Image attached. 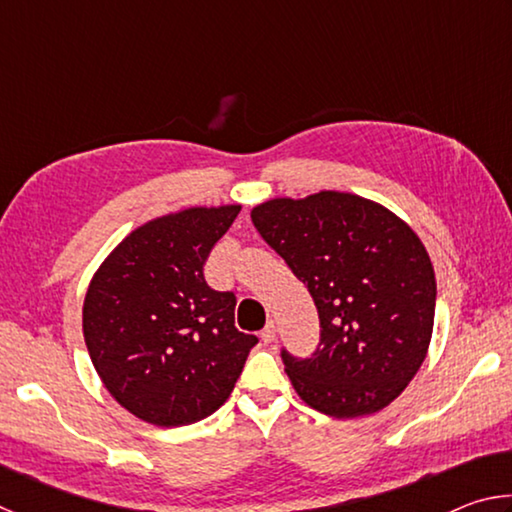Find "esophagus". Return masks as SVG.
Segmentation results:
<instances>
[{
  "mask_svg": "<svg viewBox=\"0 0 512 512\" xmlns=\"http://www.w3.org/2000/svg\"><path fill=\"white\" fill-rule=\"evenodd\" d=\"M259 336H262L264 343H273L275 341V325H273V320H271V323H266V327L262 329V334H259Z\"/></svg>",
  "mask_w": 512,
  "mask_h": 512,
  "instance_id": "esophagus-1",
  "label": "esophagus"
}]
</instances>
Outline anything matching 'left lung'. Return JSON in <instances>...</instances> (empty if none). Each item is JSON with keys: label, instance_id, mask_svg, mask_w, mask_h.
Returning <instances> with one entry per match:
<instances>
[{"label": "left lung", "instance_id": "1", "mask_svg": "<svg viewBox=\"0 0 512 512\" xmlns=\"http://www.w3.org/2000/svg\"><path fill=\"white\" fill-rule=\"evenodd\" d=\"M250 216L318 309L316 352L282 350L302 402L332 418L391 404L427 357L436 314V275L418 235L384 205L345 192L273 198Z\"/></svg>", "mask_w": 512, "mask_h": 512}]
</instances>
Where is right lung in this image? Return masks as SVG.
Segmentation results:
<instances>
[{"label": "right lung", "instance_id": "1", "mask_svg": "<svg viewBox=\"0 0 512 512\" xmlns=\"http://www.w3.org/2000/svg\"><path fill=\"white\" fill-rule=\"evenodd\" d=\"M241 205L187 207L135 228L94 273L83 336L108 393L135 418L183 427L228 400L257 336L203 266Z\"/></svg>", "mask_w": 512, "mask_h": 512}]
</instances>
